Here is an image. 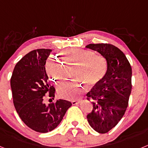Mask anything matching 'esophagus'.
<instances>
[{
	"instance_id": "1",
	"label": "esophagus",
	"mask_w": 148,
	"mask_h": 148,
	"mask_svg": "<svg viewBox=\"0 0 148 148\" xmlns=\"http://www.w3.org/2000/svg\"><path fill=\"white\" fill-rule=\"evenodd\" d=\"M71 102H72V104H73V105H75V104H79V103L81 102V100H78V101L73 100V101H72Z\"/></svg>"
}]
</instances>
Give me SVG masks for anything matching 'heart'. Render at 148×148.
Wrapping results in <instances>:
<instances>
[{"instance_id": "obj_1", "label": "heart", "mask_w": 148, "mask_h": 148, "mask_svg": "<svg viewBox=\"0 0 148 148\" xmlns=\"http://www.w3.org/2000/svg\"><path fill=\"white\" fill-rule=\"evenodd\" d=\"M62 58L66 65L77 66L75 77L85 84L87 87H92L99 83L108 69V62L104 56L95 55L90 50L75 49L64 53ZM45 69L50 80L56 84L61 83L64 78L65 66L56 57L48 58ZM83 92L84 87L79 81L66 82L58 89V96L67 100L78 99Z\"/></svg>"}]
</instances>
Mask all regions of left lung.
Instances as JSON below:
<instances>
[{"mask_svg": "<svg viewBox=\"0 0 148 148\" xmlns=\"http://www.w3.org/2000/svg\"><path fill=\"white\" fill-rule=\"evenodd\" d=\"M86 47L97 51L108 62L104 76L87 94L93 105L87 121L95 131L106 133L119 122L127 108L132 89L131 66L122 51L113 44H90Z\"/></svg>", "mask_w": 148, "mask_h": 148, "instance_id": "obj_1", "label": "left lung"}]
</instances>
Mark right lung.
Wrapping results in <instances>:
<instances>
[{"label":"right lung","mask_w":148,"mask_h":148,"mask_svg":"<svg viewBox=\"0 0 148 148\" xmlns=\"http://www.w3.org/2000/svg\"><path fill=\"white\" fill-rule=\"evenodd\" d=\"M52 49H35L17 63L10 80L14 106L27 126L38 133H48L57 127L66 110L72 106L69 101L59 99L46 105L44 100L49 93L54 99L56 89L48 83L46 61Z\"/></svg>","instance_id":"1"}]
</instances>
